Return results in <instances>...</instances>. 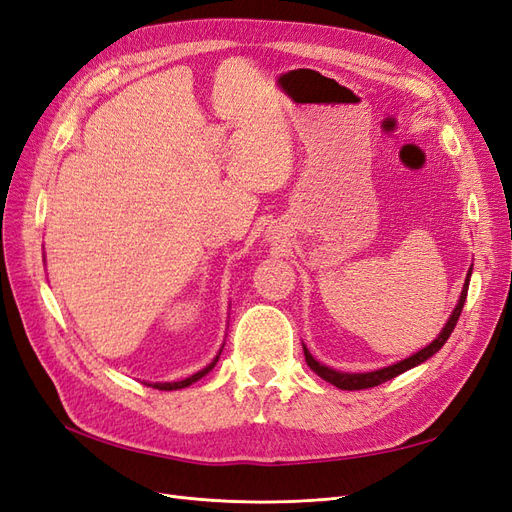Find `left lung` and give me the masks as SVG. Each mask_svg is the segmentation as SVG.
I'll list each match as a JSON object with an SVG mask.
<instances>
[{"label": "left lung", "mask_w": 512, "mask_h": 512, "mask_svg": "<svg viewBox=\"0 0 512 512\" xmlns=\"http://www.w3.org/2000/svg\"><path fill=\"white\" fill-rule=\"evenodd\" d=\"M470 275H472V267H470V271H468L466 284H463L459 303H457V307L453 309L451 318H448V322L444 324L442 333H440L436 339H433V342H431L429 346H425L423 350H418L416 354L408 356V359L399 361V363H395V365H389V367H382V369H378V371H367V374H344V371H335V369H331V367H327V365L318 363V361L314 359V356L309 354V350L303 346L305 361H307L309 369H314L322 380L331 382L333 386H337V389H342V391H361V389H371V386H378V384H382V382H386V380H393L395 376L404 374V371H408V369H412V367H416V365L425 363V361L429 359V356L436 354V352L446 344V339L451 337V333H453V329H455V324H457V320H459V316H461L463 303H466V297H468Z\"/></svg>", "instance_id": "1"}]
</instances>
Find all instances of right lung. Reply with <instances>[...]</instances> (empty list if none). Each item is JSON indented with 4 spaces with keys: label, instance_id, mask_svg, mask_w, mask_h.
<instances>
[{
    "label": "right lung",
    "instance_id": "add662e5",
    "mask_svg": "<svg viewBox=\"0 0 512 512\" xmlns=\"http://www.w3.org/2000/svg\"><path fill=\"white\" fill-rule=\"evenodd\" d=\"M220 354H222V350L218 352V356H215V359L205 367V369H200V371H196L194 376H190V378H185V380H179V382H156V384H147V386H153V389H158V391H177V389H185V386H190L192 382H196V380H200L203 376H207L209 371L215 367V363H218V359H220Z\"/></svg>",
    "mask_w": 512,
    "mask_h": 512
}]
</instances>
